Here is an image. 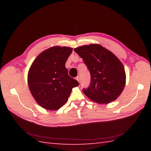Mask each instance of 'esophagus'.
Segmentation results:
<instances>
[{
  "label": "esophagus",
  "mask_w": 151,
  "mask_h": 151,
  "mask_svg": "<svg viewBox=\"0 0 151 151\" xmlns=\"http://www.w3.org/2000/svg\"><path fill=\"white\" fill-rule=\"evenodd\" d=\"M76 80L79 82H80V77H79V76H77V77H76Z\"/></svg>",
  "instance_id": "obj_1"
}]
</instances>
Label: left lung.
<instances>
[{"label":"left lung","mask_w":151,"mask_h":151,"mask_svg":"<svg viewBox=\"0 0 151 151\" xmlns=\"http://www.w3.org/2000/svg\"><path fill=\"white\" fill-rule=\"evenodd\" d=\"M90 73L91 81L83 92L91 100L106 104L115 100L123 91L126 75L123 64L113 53L98 44L74 49Z\"/></svg>","instance_id":"left-lung-1"}]
</instances>
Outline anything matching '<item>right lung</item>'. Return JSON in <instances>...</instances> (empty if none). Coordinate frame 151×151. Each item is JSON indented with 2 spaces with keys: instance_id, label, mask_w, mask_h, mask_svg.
<instances>
[{
  "instance_id": "obj_1",
  "label": "right lung",
  "mask_w": 151,
  "mask_h": 151,
  "mask_svg": "<svg viewBox=\"0 0 151 151\" xmlns=\"http://www.w3.org/2000/svg\"><path fill=\"white\" fill-rule=\"evenodd\" d=\"M73 52L66 47L43 51L34 61L28 74L32 95L41 107L56 110L67 102L72 88L79 85L68 75L65 62Z\"/></svg>"
}]
</instances>
